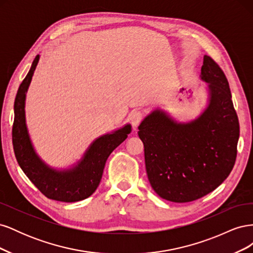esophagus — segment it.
<instances>
[{
	"label": "esophagus",
	"mask_w": 253,
	"mask_h": 253,
	"mask_svg": "<svg viewBox=\"0 0 253 253\" xmlns=\"http://www.w3.org/2000/svg\"><path fill=\"white\" fill-rule=\"evenodd\" d=\"M142 119V113L139 111H135L132 112L131 115H129V120H131V124L133 125V126L136 128L137 126L140 122V120Z\"/></svg>",
	"instance_id": "esophagus-1"
}]
</instances>
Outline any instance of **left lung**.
Segmentation results:
<instances>
[{"label": "left lung", "instance_id": "obj_1", "mask_svg": "<svg viewBox=\"0 0 253 253\" xmlns=\"http://www.w3.org/2000/svg\"><path fill=\"white\" fill-rule=\"evenodd\" d=\"M202 80L209 104L197 119L178 124L156 110L138 126L153 190L164 200L188 203L215 190L233 169L240 124L224 72L204 56Z\"/></svg>", "mask_w": 253, "mask_h": 253}]
</instances>
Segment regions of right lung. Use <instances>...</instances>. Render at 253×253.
<instances>
[{
  "label": "right lung",
  "mask_w": 253,
  "mask_h": 253,
  "mask_svg": "<svg viewBox=\"0 0 253 253\" xmlns=\"http://www.w3.org/2000/svg\"><path fill=\"white\" fill-rule=\"evenodd\" d=\"M38 55L32 67L22 81L14 100V119L12 126V144L14 155L23 172L34 185L47 198L58 202L74 203L85 200L93 194L100 183L106 159L127 134L131 126L97 138L85 152L82 159L71 169L58 171L44 164L36 154L29 139L25 124V97L32 81L36 66L39 62Z\"/></svg>",
  "instance_id": "add662e5"
}]
</instances>
